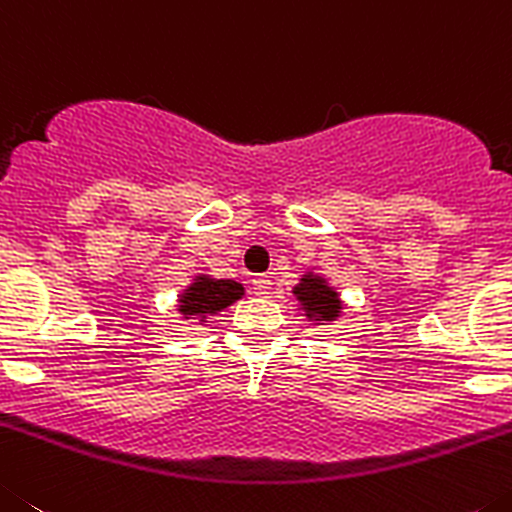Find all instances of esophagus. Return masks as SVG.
Returning a JSON list of instances; mask_svg holds the SVG:
<instances>
[{"mask_svg":"<svg viewBox=\"0 0 512 512\" xmlns=\"http://www.w3.org/2000/svg\"><path fill=\"white\" fill-rule=\"evenodd\" d=\"M270 278H267V275H255V278H252V290H255V296H267V293H270Z\"/></svg>","mask_w":512,"mask_h":512,"instance_id":"1","label":"esophagus"}]
</instances>
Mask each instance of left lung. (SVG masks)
<instances>
[{"mask_svg": "<svg viewBox=\"0 0 512 512\" xmlns=\"http://www.w3.org/2000/svg\"><path fill=\"white\" fill-rule=\"evenodd\" d=\"M293 296L298 301V311H303V316L311 324H331V321L342 316V296H339V290L321 273L306 270L298 278L296 288H293Z\"/></svg>", "mask_w": 512, "mask_h": 512, "instance_id": "1", "label": "left lung"}]
</instances>
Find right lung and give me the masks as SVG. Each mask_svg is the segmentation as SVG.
Segmentation results:
<instances>
[{"label": "right lung", "mask_w": 512, "mask_h": 512, "mask_svg": "<svg viewBox=\"0 0 512 512\" xmlns=\"http://www.w3.org/2000/svg\"><path fill=\"white\" fill-rule=\"evenodd\" d=\"M245 296V285L237 280H219L211 275H193L191 283L181 290L178 296V313L181 319H199L206 324L209 316L224 311L234 301Z\"/></svg>", "instance_id": "obj_1"}]
</instances>
